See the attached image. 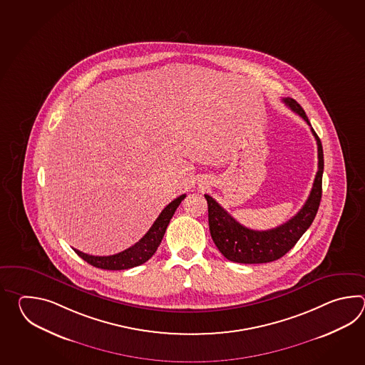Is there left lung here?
I'll list each match as a JSON object with an SVG mask.
<instances>
[{
    "label": "left lung",
    "instance_id": "1",
    "mask_svg": "<svg viewBox=\"0 0 365 365\" xmlns=\"http://www.w3.org/2000/svg\"><path fill=\"white\" fill-rule=\"evenodd\" d=\"M283 101L309 125L302 106L291 98ZM312 134L317 140L318 171L312 186L309 197L303 207L288 222L267 231H255L241 225L231 217L209 194H205L209 209L210 233L220 253L237 264H266L279 259L295 247L296 242L313 223L322 195L324 151L321 140L310 126Z\"/></svg>",
    "mask_w": 365,
    "mask_h": 365
}]
</instances>
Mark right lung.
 <instances>
[{
    "instance_id": "obj_1",
    "label": "right lung",
    "mask_w": 365,
    "mask_h": 365,
    "mask_svg": "<svg viewBox=\"0 0 365 365\" xmlns=\"http://www.w3.org/2000/svg\"><path fill=\"white\" fill-rule=\"evenodd\" d=\"M185 197V194H182L176 200H173L170 205H167L163 211L160 212V215L154 222V225H151L148 233L130 248L125 249L123 252L113 255V256L103 257L90 256L77 249H74V252L81 258H83L87 264H93L95 267L104 269V270H125V269H132L135 266L145 264L153 257L158 247L160 245L165 230L170 225V220Z\"/></svg>"
}]
</instances>
